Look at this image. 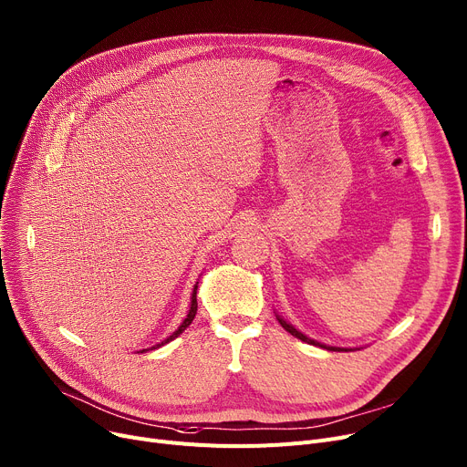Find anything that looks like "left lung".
<instances>
[{
    "instance_id": "1",
    "label": "left lung",
    "mask_w": 467,
    "mask_h": 467,
    "mask_svg": "<svg viewBox=\"0 0 467 467\" xmlns=\"http://www.w3.org/2000/svg\"><path fill=\"white\" fill-rule=\"evenodd\" d=\"M277 321H279V325H282L289 334H293L295 337H298V339H302V341H306V344H312V346H319V348H325V349H328V351H344V349H339V348H327V346H323V344H319V341H316V339H312V337H307V336H304L302 332H298L295 327H291L287 321H284L282 317H277Z\"/></svg>"
}]
</instances>
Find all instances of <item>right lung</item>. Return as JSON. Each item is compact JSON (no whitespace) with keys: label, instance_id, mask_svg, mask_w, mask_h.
Segmentation results:
<instances>
[{"label":"right lung","instance_id":"1","mask_svg":"<svg viewBox=\"0 0 467 467\" xmlns=\"http://www.w3.org/2000/svg\"><path fill=\"white\" fill-rule=\"evenodd\" d=\"M195 314H197V285H195V289H193V295H192V307H190V314H188V317L183 319V323L178 327V330L176 332H172L165 341H161V344H158V346H153L151 349H158V348H161V346H165V344H169L171 339H174V337H178L185 328H188L190 325H192V321L195 319ZM146 351V349H144Z\"/></svg>","mask_w":467,"mask_h":467}]
</instances>
